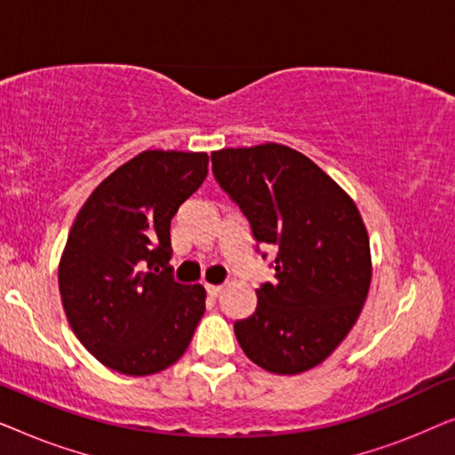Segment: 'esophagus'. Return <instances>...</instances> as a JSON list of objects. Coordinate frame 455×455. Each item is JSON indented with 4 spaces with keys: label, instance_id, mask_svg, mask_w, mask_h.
<instances>
[{
    "label": "esophagus",
    "instance_id": "obj_1",
    "mask_svg": "<svg viewBox=\"0 0 455 455\" xmlns=\"http://www.w3.org/2000/svg\"><path fill=\"white\" fill-rule=\"evenodd\" d=\"M204 288H207V294L211 298H217L223 291V285H211V283H207V285H204Z\"/></svg>",
    "mask_w": 455,
    "mask_h": 455
}]
</instances>
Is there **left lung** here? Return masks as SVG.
Segmentation results:
<instances>
[{
  "mask_svg": "<svg viewBox=\"0 0 455 455\" xmlns=\"http://www.w3.org/2000/svg\"><path fill=\"white\" fill-rule=\"evenodd\" d=\"M213 176L275 251V282L257 290V310L234 323L260 369L296 375L321 364L356 323L371 285V246L356 204L319 165L267 142L211 153ZM267 259V252H263Z\"/></svg>",
  "mask_w": 455,
  "mask_h": 455,
  "instance_id": "1",
  "label": "left lung"
}]
</instances>
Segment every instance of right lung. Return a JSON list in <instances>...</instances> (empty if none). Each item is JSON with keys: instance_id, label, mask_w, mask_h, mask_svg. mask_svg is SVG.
<instances>
[{"instance_id": "add662e5", "label": "right lung", "mask_w": 455, "mask_h": 455, "mask_svg": "<svg viewBox=\"0 0 455 455\" xmlns=\"http://www.w3.org/2000/svg\"><path fill=\"white\" fill-rule=\"evenodd\" d=\"M207 165V153L145 151L76 215L58 273L61 304L80 344L111 371H164L195 335L207 294L173 279L170 226Z\"/></svg>"}]
</instances>
